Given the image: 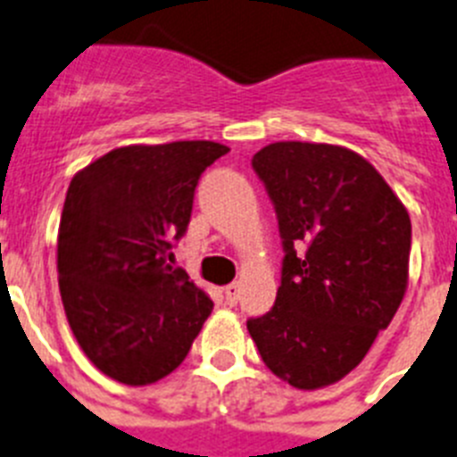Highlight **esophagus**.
Here are the masks:
<instances>
[{"mask_svg":"<svg viewBox=\"0 0 457 457\" xmlns=\"http://www.w3.org/2000/svg\"><path fill=\"white\" fill-rule=\"evenodd\" d=\"M237 297H240V284H228L224 288V300H226V304H236L237 302Z\"/></svg>","mask_w":457,"mask_h":457,"instance_id":"obj_1","label":"esophagus"}]
</instances>
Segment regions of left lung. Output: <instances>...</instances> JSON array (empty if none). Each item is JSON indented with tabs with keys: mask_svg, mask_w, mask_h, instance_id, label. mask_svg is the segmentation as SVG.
<instances>
[{
	"mask_svg": "<svg viewBox=\"0 0 457 457\" xmlns=\"http://www.w3.org/2000/svg\"><path fill=\"white\" fill-rule=\"evenodd\" d=\"M284 237L277 302L247 329L295 389H322L366 357L410 278L407 208L378 169L337 144L274 141L253 155Z\"/></svg>",
	"mask_w": 457,
	"mask_h": 457,
	"instance_id": "8db88e82",
	"label": "left lung"
}]
</instances>
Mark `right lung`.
<instances>
[{
    "instance_id": "obj_1",
    "label": "right lung",
    "mask_w": 457,
    "mask_h": 457,
    "mask_svg": "<svg viewBox=\"0 0 457 457\" xmlns=\"http://www.w3.org/2000/svg\"><path fill=\"white\" fill-rule=\"evenodd\" d=\"M217 141L130 144L72 176L56 236L68 325L100 373L144 386L183 364L212 300L167 263Z\"/></svg>"
}]
</instances>
